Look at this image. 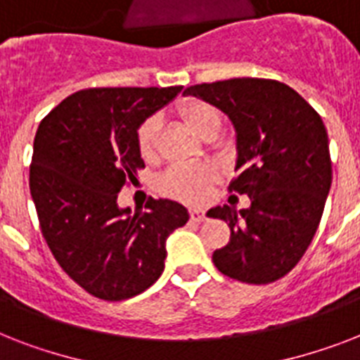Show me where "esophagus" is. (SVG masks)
<instances>
[{"instance_id":"obj_1","label":"esophagus","mask_w":360,"mask_h":360,"mask_svg":"<svg viewBox=\"0 0 360 360\" xmlns=\"http://www.w3.org/2000/svg\"><path fill=\"white\" fill-rule=\"evenodd\" d=\"M191 219L194 222H202V220H205V211L203 209H191Z\"/></svg>"}]
</instances>
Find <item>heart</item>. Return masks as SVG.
Segmentation results:
<instances>
[{
    "label": "heart",
    "instance_id": "1",
    "mask_svg": "<svg viewBox=\"0 0 360 360\" xmlns=\"http://www.w3.org/2000/svg\"><path fill=\"white\" fill-rule=\"evenodd\" d=\"M179 115L200 138H214L222 124V115L207 101L186 98L179 104ZM158 121L149 117L136 130V147L146 160H151L157 153ZM214 172L205 164H181L164 172L158 177V188L166 196L186 203H202L209 194Z\"/></svg>",
    "mask_w": 360,
    "mask_h": 360
}]
</instances>
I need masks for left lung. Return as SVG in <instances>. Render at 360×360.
Segmentation results:
<instances>
[{
	"label": "left lung",
	"instance_id": "left-lung-1",
	"mask_svg": "<svg viewBox=\"0 0 360 360\" xmlns=\"http://www.w3.org/2000/svg\"><path fill=\"white\" fill-rule=\"evenodd\" d=\"M220 108L237 134V175L230 192L250 207L209 209L231 236L213 252L220 273L246 284H271L295 267L312 243L329 194V138L319 114L282 82L265 78L198 84L185 89Z\"/></svg>",
	"mask_w": 360,
	"mask_h": 360
}]
</instances>
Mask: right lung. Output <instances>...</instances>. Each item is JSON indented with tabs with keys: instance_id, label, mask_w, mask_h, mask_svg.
Returning a JSON list of instances; mask_svg holds the SVG:
<instances>
[{
	"instance_id": "add662e5",
	"label": "right lung",
	"mask_w": 360,
	"mask_h": 360,
	"mask_svg": "<svg viewBox=\"0 0 360 360\" xmlns=\"http://www.w3.org/2000/svg\"><path fill=\"white\" fill-rule=\"evenodd\" d=\"M181 89H82L37 129L30 191L42 237L65 273L103 301H124L155 284L166 239L188 220L185 205L164 198H149L134 214L117 205V192L146 168L136 130Z\"/></svg>"
}]
</instances>
